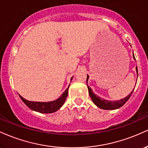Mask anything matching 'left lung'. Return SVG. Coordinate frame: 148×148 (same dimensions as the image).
<instances>
[{"label": "left lung", "mask_w": 148, "mask_h": 148, "mask_svg": "<svg viewBox=\"0 0 148 148\" xmlns=\"http://www.w3.org/2000/svg\"><path fill=\"white\" fill-rule=\"evenodd\" d=\"M133 57L134 59L135 60V57H134V53H133ZM136 70L137 72V78H138V69H137V67H136ZM89 79V76L87 75V86H88V80ZM88 91H89V95L90 97H91L93 103L96 105L97 106L99 107V108H101V109H104V110H115L117 109V108H120L121 106H123L125 103L128 101V99H130L132 94L133 93L134 90L131 92V93L128 96H127L126 97L123 98V99H120V100H118V101H108V100H106L101 99V97H98L97 95H96L94 92H93L92 90L89 86H88Z\"/></svg>", "instance_id": "obj_1"}]
</instances>
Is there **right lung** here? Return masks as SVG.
Returning <instances> with one entry per match:
<instances>
[{"mask_svg":"<svg viewBox=\"0 0 148 148\" xmlns=\"http://www.w3.org/2000/svg\"><path fill=\"white\" fill-rule=\"evenodd\" d=\"M72 78L73 77H72V79H71V81L72 80ZM69 87L67 88V89L65 90V91L62 93V95H61L58 99H57L56 100H54V101H48V102L28 101V100L22 97L21 95H19V97L22 101L24 102L25 104L26 105L28 108H30V109L41 113H52L60 109L62 105L64 104L66 98H67V95H68Z\"/></svg>","mask_w":148,"mask_h":148,"instance_id":"obj_1","label":"right lung"}]
</instances>
